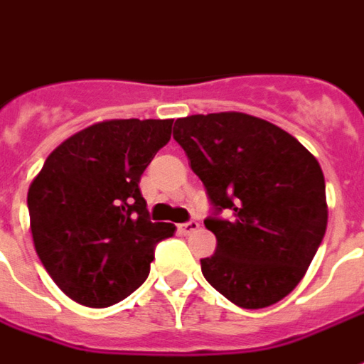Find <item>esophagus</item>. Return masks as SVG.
Listing matches in <instances>:
<instances>
[{"instance_id":"1","label":"esophagus","mask_w":364,"mask_h":364,"mask_svg":"<svg viewBox=\"0 0 364 364\" xmlns=\"http://www.w3.org/2000/svg\"><path fill=\"white\" fill-rule=\"evenodd\" d=\"M198 228H200V224H198L197 220H189L185 222V224H179V232H181V234H193V232H197Z\"/></svg>"}]
</instances>
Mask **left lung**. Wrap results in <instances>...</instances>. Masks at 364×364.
Instances as JSON below:
<instances>
[{"instance_id": "8db88e82", "label": "left lung", "mask_w": 364, "mask_h": 364, "mask_svg": "<svg viewBox=\"0 0 364 364\" xmlns=\"http://www.w3.org/2000/svg\"><path fill=\"white\" fill-rule=\"evenodd\" d=\"M173 138L214 208L205 226L216 252L200 259L205 279L240 308L277 304L302 281L326 234L318 159L294 136L245 112L177 119Z\"/></svg>"}]
</instances>
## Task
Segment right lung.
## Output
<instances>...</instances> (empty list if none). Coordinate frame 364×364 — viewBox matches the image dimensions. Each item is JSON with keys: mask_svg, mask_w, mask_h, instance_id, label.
Wrapping results in <instances>:
<instances>
[{"mask_svg": "<svg viewBox=\"0 0 364 364\" xmlns=\"http://www.w3.org/2000/svg\"><path fill=\"white\" fill-rule=\"evenodd\" d=\"M173 119L103 120L60 144L28 187L38 259L68 296L107 308L150 273L173 224L151 222L140 177L171 138Z\"/></svg>", "mask_w": 364, "mask_h": 364, "instance_id": "1", "label": "right lung"}]
</instances>
